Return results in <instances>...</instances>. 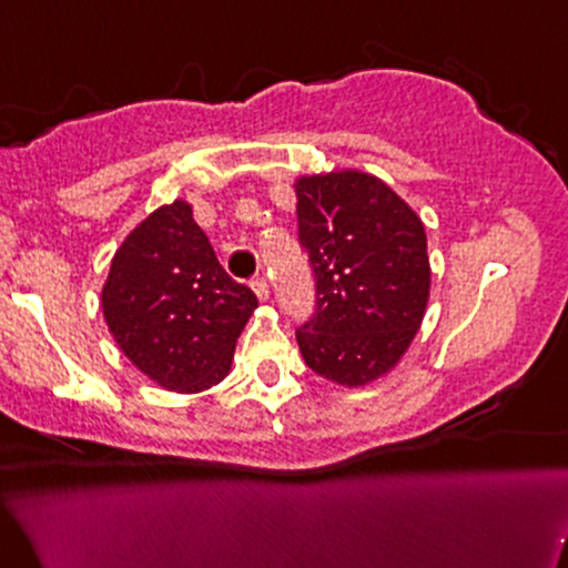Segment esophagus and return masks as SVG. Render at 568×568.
<instances>
[{"mask_svg":"<svg viewBox=\"0 0 568 568\" xmlns=\"http://www.w3.org/2000/svg\"><path fill=\"white\" fill-rule=\"evenodd\" d=\"M252 292H255L257 300H268L271 286H268V282H265V278H255V282H252Z\"/></svg>","mask_w":568,"mask_h":568,"instance_id":"1","label":"esophagus"}]
</instances>
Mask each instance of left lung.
Masks as SVG:
<instances>
[{
  "label": "left lung",
  "mask_w": 568,
  "mask_h": 568,
  "mask_svg": "<svg viewBox=\"0 0 568 568\" xmlns=\"http://www.w3.org/2000/svg\"><path fill=\"white\" fill-rule=\"evenodd\" d=\"M300 244L316 273V313L297 328L307 368L342 387L389 374L429 303L424 223L382 179L361 171L300 176Z\"/></svg>",
  "instance_id": "1"
}]
</instances>
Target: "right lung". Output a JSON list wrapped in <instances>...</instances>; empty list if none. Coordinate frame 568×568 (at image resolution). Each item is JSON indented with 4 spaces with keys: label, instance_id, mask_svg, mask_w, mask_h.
<instances>
[{
    "label": "right lung",
    "instance_id": "1",
    "mask_svg": "<svg viewBox=\"0 0 568 568\" xmlns=\"http://www.w3.org/2000/svg\"><path fill=\"white\" fill-rule=\"evenodd\" d=\"M255 307V292L223 271L184 200L158 207L125 236L102 286L118 347L171 392H202L226 379Z\"/></svg>",
    "mask_w": 568,
    "mask_h": 568
}]
</instances>
